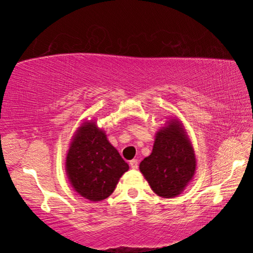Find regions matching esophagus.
Masks as SVG:
<instances>
[{
  "instance_id": "1",
  "label": "esophagus",
  "mask_w": 253,
  "mask_h": 253,
  "mask_svg": "<svg viewBox=\"0 0 253 253\" xmlns=\"http://www.w3.org/2000/svg\"><path fill=\"white\" fill-rule=\"evenodd\" d=\"M129 165H130V168L132 169H137V168H138V161H137V160H131L129 162Z\"/></svg>"
}]
</instances>
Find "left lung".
Wrapping results in <instances>:
<instances>
[{"mask_svg": "<svg viewBox=\"0 0 253 253\" xmlns=\"http://www.w3.org/2000/svg\"><path fill=\"white\" fill-rule=\"evenodd\" d=\"M196 164L193 144L184 124L170 117L157 130L153 151L140 162L139 170L154 193L173 199L193 179Z\"/></svg>", "mask_w": 253, "mask_h": 253, "instance_id": "1", "label": "left lung"}]
</instances>
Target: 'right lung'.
<instances>
[{"label": "right lung", "instance_id": "right-lung-1", "mask_svg": "<svg viewBox=\"0 0 253 253\" xmlns=\"http://www.w3.org/2000/svg\"><path fill=\"white\" fill-rule=\"evenodd\" d=\"M65 169L75 192L91 202H99L113 194L129 166L92 119L81 123L72 136Z\"/></svg>", "mask_w": 253, "mask_h": 253}]
</instances>
